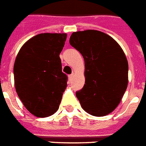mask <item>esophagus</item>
Here are the masks:
<instances>
[{"label":"esophagus","mask_w":146,"mask_h":146,"mask_svg":"<svg viewBox=\"0 0 146 146\" xmlns=\"http://www.w3.org/2000/svg\"><path fill=\"white\" fill-rule=\"evenodd\" d=\"M73 77V73H72V74H70V76H69V78H70V80H72V78Z\"/></svg>","instance_id":"34e87169"}]
</instances>
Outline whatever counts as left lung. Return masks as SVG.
<instances>
[{
    "mask_svg": "<svg viewBox=\"0 0 146 146\" xmlns=\"http://www.w3.org/2000/svg\"><path fill=\"white\" fill-rule=\"evenodd\" d=\"M70 44L85 62V84L76 92L82 108L94 116L108 114L128 86V64L122 48L108 35L96 30L73 32Z\"/></svg>",
    "mask_w": 146,
    "mask_h": 146,
    "instance_id": "1",
    "label": "left lung"
}]
</instances>
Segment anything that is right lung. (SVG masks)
<instances>
[{"instance_id":"1","label":"right lung","mask_w":146,"mask_h":146,"mask_svg":"<svg viewBox=\"0 0 146 146\" xmlns=\"http://www.w3.org/2000/svg\"><path fill=\"white\" fill-rule=\"evenodd\" d=\"M66 36L65 33L37 35L24 44L16 57V92L36 117H48L56 111L67 86L59 58Z\"/></svg>"}]
</instances>
